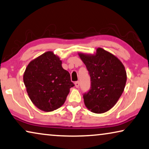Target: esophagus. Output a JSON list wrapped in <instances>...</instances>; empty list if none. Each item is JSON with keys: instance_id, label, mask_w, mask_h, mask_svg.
<instances>
[{"instance_id": "34e87169", "label": "esophagus", "mask_w": 149, "mask_h": 149, "mask_svg": "<svg viewBox=\"0 0 149 149\" xmlns=\"http://www.w3.org/2000/svg\"><path fill=\"white\" fill-rule=\"evenodd\" d=\"M75 86L76 88H79V82L78 81H75Z\"/></svg>"}]
</instances>
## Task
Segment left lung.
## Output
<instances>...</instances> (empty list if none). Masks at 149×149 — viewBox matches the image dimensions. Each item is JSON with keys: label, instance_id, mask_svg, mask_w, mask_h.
I'll return each instance as SVG.
<instances>
[{"label": "left lung", "instance_id": "1", "mask_svg": "<svg viewBox=\"0 0 149 149\" xmlns=\"http://www.w3.org/2000/svg\"><path fill=\"white\" fill-rule=\"evenodd\" d=\"M79 55L91 81L90 90L83 94L84 104L94 113L107 112L123 94L126 81L125 68L116 57L102 48L97 49L95 55Z\"/></svg>", "mask_w": 149, "mask_h": 149}]
</instances>
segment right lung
I'll return each instance as SVG.
<instances>
[{
  "label": "right lung",
  "mask_w": 149,
  "mask_h": 149,
  "mask_svg": "<svg viewBox=\"0 0 149 149\" xmlns=\"http://www.w3.org/2000/svg\"><path fill=\"white\" fill-rule=\"evenodd\" d=\"M23 81L31 100L45 112L61 107L70 89L74 86L70 73L63 69L61 61L52 52L30 62L24 73Z\"/></svg>",
  "instance_id": "obj_1"
}]
</instances>
